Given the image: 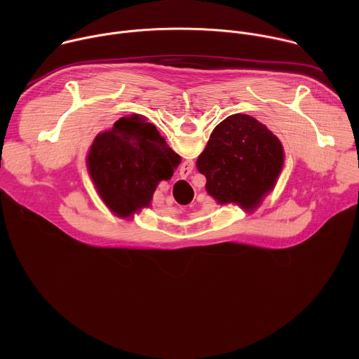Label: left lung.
Masks as SVG:
<instances>
[{
	"label": "left lung",
	"mask_w": 359,
	"mask_h": 359,
	"mask_svg": "<svg viewBox=\"0 0 359 359\" xmlns=\"http://www.w3.org/2000/svg\"><path fill=\"white\" fill-rule=\"evenodd\" d=\"M283 162L280 140L259 121L237 114L215 128L197 170L206 176V190L217 203L252 210L274 187Z\"/></svg>",
	"instance_id": "8db88e82"
}]
</instances>
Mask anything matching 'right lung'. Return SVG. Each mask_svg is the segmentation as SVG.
<instances>
[{
	"label": "right lung",
	"mask_w": 359,
	"mask_h": 359,
	"mask_svg": "<svg viewBox=\"0 0 359 359\" xmlns=\"http://www.w3.org/2000/svg\"><path fill=\"white\" fill-rule=\"evenodd\" d=\"M180 156L153 123L132 115L99 133L88 156L90 177L107 206L121 217L149 206L161 180H169Z\"/></svg>",
	"instance_id": "obj_1"
}]
</instances>
